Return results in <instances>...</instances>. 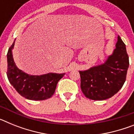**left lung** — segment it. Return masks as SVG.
<instances>
[{"mask_svg": "<svg viewBox=\"0 0 134 134\" xmlns=\"http://www.w3.org/2000/svg\"><path fill=\"white\" fill-rule=\"evenodd\" d=\"M129 67L126 47L118 36L115 49L103 64L79 71L80 88L86 98L95 100L109 99L124 85Z\"/></svg>", "mask_w": 134, "mask_h": 134, "instance_id": "obj_1", "label": "left lung"}]
</instances>
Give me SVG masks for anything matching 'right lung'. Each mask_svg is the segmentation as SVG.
Segmentation results:
<instances>
[{
    "instance_id": "add662e5",
    "label": "right lung",
    "mask_w": 134,
    "mask_h": 134,
    "mask_svg": "<svg viewBox=\"0 0 134 134\" xmlns=\"http://www.w3.org/2000/svg\"><path fill=\"white\" fill-rule=\"evenodd\" d=\"M15 41L7 53V77L10 83L19 94L27 99L42 100L52 97L57 84L65 73L31 75L19 69L14 62L12 52Z\"/></svg>"
}]
</instances>
